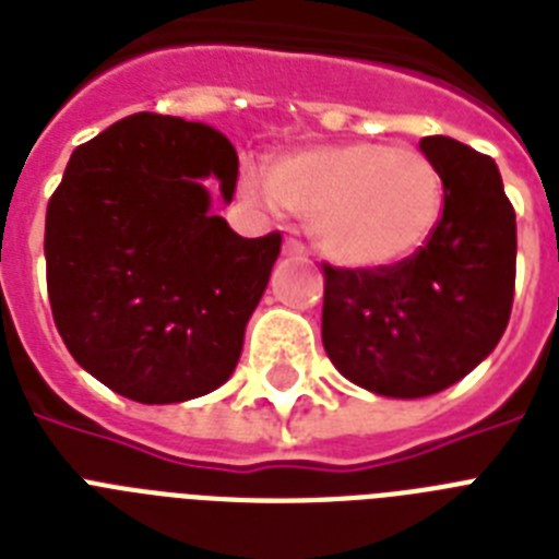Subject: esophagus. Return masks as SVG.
<instances>
[{
  "instance_id": "esophagus-1",
  "label": "esophagus",
  "mask_w": 559,
  "mask_h": 559,
  "mask_svg": "<svg viewBox=\"0 0 559 559\" xmlns=\"http://www.w3.org/2000/svg\"><path fill=\"white\" fill-rule=\"evenodd\" d=\"M284 255H287V258H307V249H304L301 240L287 238V240H284Z\"/></svg>"
}]
</instances>
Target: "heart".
Here are the masks:
<instances>
[{
    "label": "heart",
    "mask_w": 559,
    "mask_h": 559,
    "mask_svg": "<svg viewBox=\"0 0 559 559\" xmlns=\"http://www.w3.org/2000/svg\"><path fill=\"white\" fill-rule=\"evenodd\" d=\"M270 186L243 171V189L310 221L321 255L347 270H388L428 247L444 212V177L419 148L373 140L278 154Z\"/></svg>",
    "instance_id": "obj_1"
}]
</instances>
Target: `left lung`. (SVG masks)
<instances>
[{
  "label": "left lung",
  "mask_w": 559,
  "mask_h": 559,
  "mask_svg": "<svg viewBox=\"0 0 559 559\" xmlns=\"http://www.w3.org/2000/svg\"><path fill=\"white\" fill-rule=\"evenodd\" d=\"M444 177L439 229L388 270L324 264L321 342L335 370L393 399L433 396L468 376L506 333L516 217L497 163L453 138H421Z\"/></svg>",
  "instance_id": "8db88e82"
}]
</instances>
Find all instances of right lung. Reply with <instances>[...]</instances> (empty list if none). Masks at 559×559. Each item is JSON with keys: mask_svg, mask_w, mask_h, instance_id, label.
Returning <instances> with one entry per match:
<instances>
[{"mask_svg": "<svg viewBox=\"0 0 559 559\" xmlns=\"http://www.w3.org/2000/svg\"><path fill=\"white\" fill-rule=\"evenodd\" d=\"M238 154L221 131L131 115L71 154L45 215L48 298L68 353L143 405L206 396L233 376L281 235L240 238Z\"/></svg>", "mask_w": 559, "mask_h": 559, "instance_id": "1", "label": "right lung"}]
</instances>
